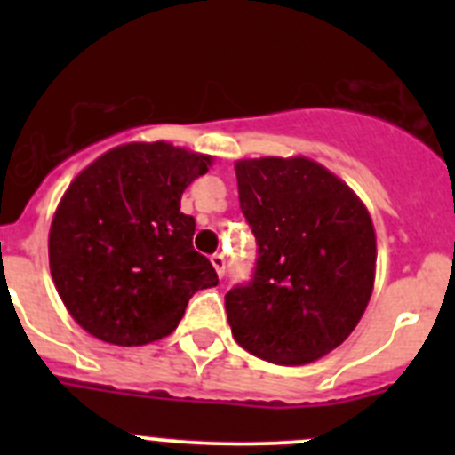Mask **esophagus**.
Masks as SVG:
<instances>
[{
  "label": "esophagus",
  "mask_w": 455,
  "mask_h": 455,
  "mask_svg": "<svg viewBox=\"0 0 455 455\" xmlns=\"http://www.w3.org/2000/svg\"><path fill=\"white\" fill-rule=\"evenodd\" d=\"M211 264H213L215 273H218L220 277H224V273H227V259H224V255L222 253L211 255Z\"/></svg>",
  "instance_id": "34e87169"
}]
</instances>
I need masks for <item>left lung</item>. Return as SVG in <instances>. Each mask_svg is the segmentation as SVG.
Instances as JSON below:
<instances>
[{"label":"left lung","mask_w":455,"mask_h":455,"mask_svg":"<svg viewBox=\"0 0 455 455\" xmlns=\"http://www.w3.org/2000/svg\"><path fill=\"white\" fill-rule=\"evenodd\" d=\"M235 176L257 259L249 282L224 297L233 337L270 363L321 359L368 308L376 268L368 209L308 158L240 160Z\"/></svg>","instance_id":"left-lung-1"}]
</instances>
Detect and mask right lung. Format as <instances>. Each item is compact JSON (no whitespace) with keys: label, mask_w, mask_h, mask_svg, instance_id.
<instances>
[{"label":"right lung","mask_w":455,"mask_h":455,"mask_svg":"<svg viewBox=\"0 0 455 455\" xmlns=\"http://www.w3.org/2000/svg\"><path fill=\"white\" fill-rule=\"evenodd\" d=\"M209 156L169 142H130L100 156L63 196L48 253L59 297L76 323L114 346H145L176 330L191 297L218 286L194 249L182 191Z\"/></svg>","instance_id":"1"}]
</instances>
